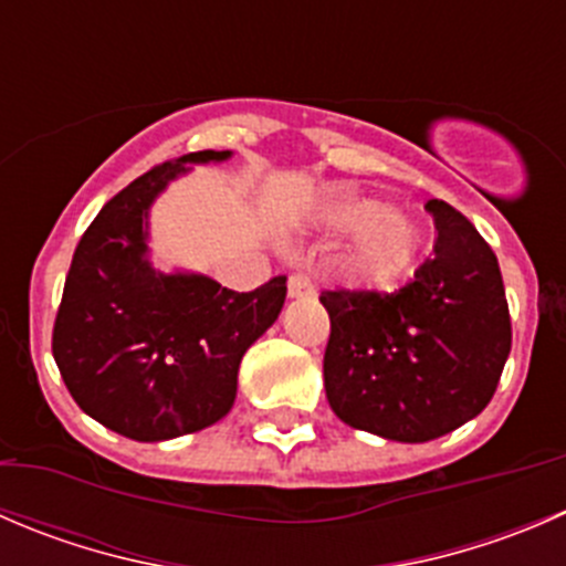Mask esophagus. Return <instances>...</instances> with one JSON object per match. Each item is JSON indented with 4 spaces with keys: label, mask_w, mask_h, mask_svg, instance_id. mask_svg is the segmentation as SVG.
Returning <instances> with one entry per match:
<instances>
[{
    "label": "esophagus",
    "mask_w": 566,
    "mask_h": 566,
    "mask_svg": "<svg viewBox=\"0 0 566 566\" xmlns=\"http://www.w3.org/2000/svg\"><path fill=\"white\" fill-rule=\"evenodd\" d=\"M287 293H290V298H304V295L315 293V282H312L310 273H304V271L290 273Z\"/></svg>",
    "instance_id": "1"
}]
</instances>
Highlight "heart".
Here are the masks:
<instances>
[{
  "label": "heart",
  "instance_id": "obj_1",
  "mask_svg": "<svg viewBox=\"0 0 566 566\" xmlns=\"http://www.w3.org/2000/svg\"><path fill=\"white\" fill-rule=\"evenodd\" d=\"M332 229H359L343 256V271L350 282L365 287H387L415 268L422 238L398 212L361 196L334 199L323 212Z\"/></svg>",
  "mask_w": 566,
  "mask_h": 566
}]
</instances>
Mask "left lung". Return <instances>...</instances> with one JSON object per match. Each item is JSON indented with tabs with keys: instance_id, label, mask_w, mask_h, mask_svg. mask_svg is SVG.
Returning <instances> with one entry per match:
<instances>
[{
	"instance_id": "8db88e82",
	"label": "left lung",
	"mask_w": 566,
	"mask_h": 566,
	"mask_svg": "<svg viewBox=\"0 0 566 566\" xmlns=\"http://www.w3.org/2000/svg\"><path fill=\"white\" fill-rule=\"evenodd\" d=\"M434 256L395 293L323 290L332 334L323 384L334 415L395 442H429L484 411L512 350L495 251L440 199Z\"/></svg>"
}]
</instances>
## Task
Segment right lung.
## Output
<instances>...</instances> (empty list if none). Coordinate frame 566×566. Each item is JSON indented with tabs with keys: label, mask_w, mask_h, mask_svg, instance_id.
Wrapping results in <instances>:
<instances>
[{
	"label": "right lung",
	"mask_w": 566,
	"mask_h": 566,
	"mask_svg": "<svg viewBox=\"0 0 566 566\" xmlns=\"http://www.w3.org/2000/svg\"><path fill=\"white\" fill-rule=\"evenodd\" d=\"M229 155L193 151L137 177L102 207L71 260L54 361L76 406L129 440H174L221 420L240 359L282 312L287 276L234 293L199 273L155 271L146 256L151 201L188 163Z\"/></svg>",
	"instance_id": "obj_1"
}]
</instances>
